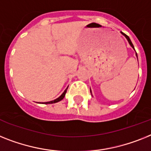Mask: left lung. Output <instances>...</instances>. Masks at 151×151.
Returning a JSON list of instances; mask_svg holds the SVG:
<instances>
[{"label":"left lung","instance_id":"8db88e82","mask_svg":"<svg viewBox=\"0 0 151 151\" xmlns=\"http://www.w3.org/2000/svg\"><path fill=\"white\" fill-rule=\"evenodd\" d=\"M121 32V34H122V35H123V36H125V38H127V40L128 42H129V45L131 46L132 48H134V45H133V43H132V42H131V41H130V39H129V37H128V36L127 35H125V34H124V33H123V32ZM134 50H135V49H134ZM136 55H137V52H136ZM137 60H138V59H137ZM90 93H91V94H92V91H91V89H90Z\"/></svg>","mask_w":151,"mask_h":151}]
</instances>
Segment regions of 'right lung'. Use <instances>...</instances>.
I'll return each instance as SVG.
<instances>
[{"label":"right lung","mask_w":151,"mask_h":151,"mask_svg":"<svg viewBox=\"0 0 151 151\" xmlns=\"http://www.w3.org/2000/svg\"><path fill=\"white\" fill-rule=\"evenodd\" d=\"M67 89H68V87H67L66 89H65V90L63 92V93H62V95L58 97V98H57V99H54V100H52V101H49V102H45V103H44V104H52V103H58V102H59V101H61L62 99H63V98L65 97V93H66L67 92Z\"/></svg>","instance_id":"1"}]
</instances>
